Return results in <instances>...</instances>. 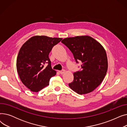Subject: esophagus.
I'll return each instance as SVG.
<instances>
[{"instance_id":"esophagus-1","label":"esophagus","mask_w":127,"mask_h":127,"mask_svg":"<svg viewBox=\"0 0 127 127\" xmlns=\"http://www.w3.org/2000/svg\"><path fill=\"white\" fill-rule=\"evenodd\" d=\"M59 72H60V74H64V73H65V70H62L59 71Z\"/></svg>"}]
</instances>
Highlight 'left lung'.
<instances>
[{
  "label": "left lung",
  "mask_w": 127,
  "mask_h": 127,
  "mask_svg": "<svg viewBox=\"0 0 127 127\" xmlns=\"http://www.w3.org/2000/svg\"><path fill=\"white\" fill-rule=\"evenodd\" d=\"M81 61L82 70L74 73V80L69 88L78 94L93 92L101 84L108 67L107 56L102 45L88 35L67 37L61 41Z\"/></svg>",
  "instance_id": "obj_1"
}]
</instances>
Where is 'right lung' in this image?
Listing matches in <instances>:
<instances>
[{"instance_id":"obj_1","label":"right lung","mask_w":127,"mask_h":127,"mask_svg":"<svg viewBox=\"0 0 127 127\" xmlns=\"http://www.w3.org/2000/svg\"><path fill=\"white\" fill-rule=\"evenodd\" d=\"M62 38L45 35L31 37L21 47L17 58L16 68L22 83L33 92H38L49 85L56 75L51 68L49 53ZM48 63L46 67L44 64Z\"/></svg>"}]
</instances>
